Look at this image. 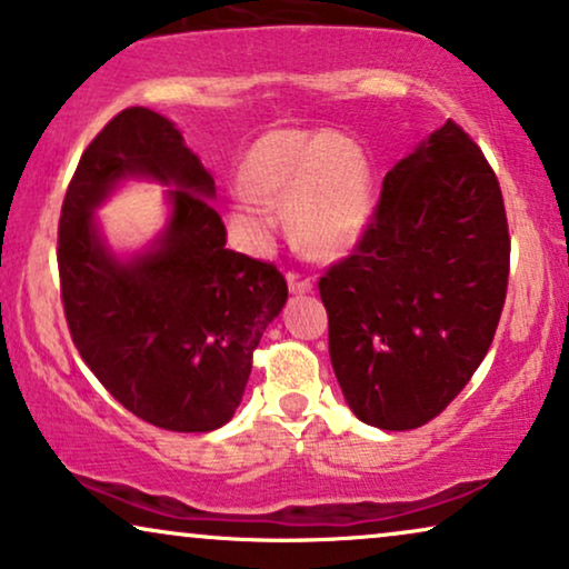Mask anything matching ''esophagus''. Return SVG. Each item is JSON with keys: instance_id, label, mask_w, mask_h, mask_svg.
Returning a JSON list of instances; mask_svg holds the SVG:
<instances>
[{"instance_id": "obj_1", "label": "esophagus", "mask_w": 569, "mask_h": 569, "mask_svg": "<svg viewBox=\"0 0 569 569\" xmlns=\"http://www.w3.org/2000/svg\"><path fill=\"white\" fill-rule=\"evenodd\" d=\"M286 280H289V291L291 293H309L312 291V278L309 276H305V272H299V270H291L289 276H286Z\"/></svg>"}]
</instances>
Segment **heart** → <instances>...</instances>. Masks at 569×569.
<instances>
[{"label": "heart", "mask_w": 569, "mask_h": 569, "mask_svg": "<svg viewBox=\"0 0 569 569\" xmlns=\"http://www.w3.org/2000/svg\"><path fill=\"white\" fill-rule=\"evenodd\" d=\"M239 187L252 200L286 206L293 239L320 257L353 249L375 216L367 156L336 132L262 134L241 158ZM237 210L249 229H268L270 221L252 202H241Z\"/></svg>", "instance_id": "1"}]
</instances>
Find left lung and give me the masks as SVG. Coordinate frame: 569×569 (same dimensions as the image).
Masks as SVG:
<instances>
[{
    "mask_svg": "<svg viewBox=\"0 0 569 569\" xmlns=\"http://www.w3.org/2000/svg\"><path fill=\"white\" fill-rule=\"evenodd\" d=\"M507 276L502 189L448 119L392 166L359 244L320 278L348 408L388 431L442 413L495 340Z\"/></svg>",
    "mask_w": 569,
    "mask_h": 569,
    "instance_id": "8db88e82",
    "label": "left lung"
}]
</instances>
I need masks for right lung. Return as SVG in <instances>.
<instances>
[{
	"instance_id": "obj_1",
	"label": "right lung",
	"mask_w": 569,
	"mask_h": 569,
	"mask_svg": "<svg viewBox=\"0 0 569 569\" xmlns=\"http://www.w3.org/2000/svg\"><path fill=\"white\" fill-rule=\"evenodd\" d=\"M124 178L171 186L146 253L117 258L92 213ZM213 177L161 113H117L82 153L59 218V283L82 361L127 411L169 431H213L244 396L252 353L289 299L272 262L226 249Z\"/></svg>"
}]
</instances>
